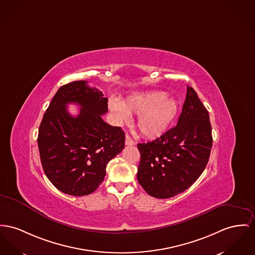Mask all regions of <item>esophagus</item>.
I'll return each mask as SVG.
<instances>
[{
	"label": "esophagus",
	"mask_w": 255,
	"mask_h": 255,
	"mask_svg": "<svg viewBox=\"0 0 255 255\" xmlns=\"http://www.w3.org/2000/svg\"><path fill=\"white\" fill-rule=\"evenodd\" d=\"M125 143H126L127 146H132V145H134V141L130 138V136L128 135L126 136V141H125Z\"/></svg>",
	"instance_id": "obj_1"
}]
</instances>
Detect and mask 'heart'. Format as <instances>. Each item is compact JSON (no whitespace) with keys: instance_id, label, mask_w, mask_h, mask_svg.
<instances>
[{"instance_id":"heart-1","label":"heart","mask_w":255,"mask_h":255,"mask_svg":"<svg viewBox=\"0 0 255 255\" xmlns=\"http://www.w3.org/2000/svg\"><path fill=\"white\" fill-rule=\"evenodd\" d=\"M110 111L120 122L129 119V113L137 114V128L142 135L157 138L169 129L179 113V102L169 99L163 92L136 94L122 102L111 100Z\"/></svg>"}]
</instances>
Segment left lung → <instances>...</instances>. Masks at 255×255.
I'll return each mask as SVG.
<instances>
[{
  "label": "left lung",
  "instance_id": "obj_1",
  "mask_svg": "<svg viewBox=\"0 0 255 255\" xmlns=\"http://www.w3.org/2000/svg\"><path fill=\"white\" fill-rule=\"evenodd\" d=\"M212 144L208 110L193 88L187 86L177 126L152 142L138 143V183L148 194L160 199L185 191L202 174Z\"/></svg>",
  "mask_w": 255,
  "mask_h": 255
}]
</instances>
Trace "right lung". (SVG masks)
Returning <instances> with one entry per match:
<instances>
[{"label": "right lung", "mask_w": 255, "mask_h": 255, "mask_svg": "<svg viewBox=\"0 0 255 255\" xmlns=\"http://www.w3.org/2000/svg\"><path fill=\"white\" fill-rule=\"evenodd\" d=\"M87 81L62 86L43 115L37 145L42 168L60 191L83 196L103 182L107 163L125 148V133L102 118L107 111V98ZM68 103L82 108L75 118L67 111Z\"/></svg>", "instance_id": "right-lung-1"}]
</instances>
